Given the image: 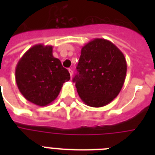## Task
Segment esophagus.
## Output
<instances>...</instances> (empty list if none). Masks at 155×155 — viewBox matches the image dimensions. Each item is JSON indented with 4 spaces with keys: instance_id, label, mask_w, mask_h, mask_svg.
I'll use <instances>...</instances> for the list:
<instances>
[{
    "instance_id": "34e87169",
    "label": "esophagus",
    "mask_w": 155,
    "mask_h": 155,
    "mask_svg": "<svg viewBox=\"0 0 155 155\" xmlns=\"http://www.w3.org/2000/svg\"><path fill=\"white\" fill-rule=\"evenodd\" d=\"M68 71H69V73H70L71 77H72V75H73V71H72V69H71V68H69V69H68Z\"/></svg>"
}]
</instances>
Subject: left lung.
Returning a JSON list of instances; mask_svg holds the SVG:
<instances>
[{"label": "left lung", "instance_id": "1", "mask_svg": "<svg viewBox=\"0 0 155 155\" xmlns=\"http://www.w3.org/2000/svg\"><path fill=\"white\" fill-rule=\"evenodd\" d=\"M73 82L85 104L99 108L117 97L127 71L123 53L113 42L95 38L84 46Z\"/></svg>", "mask_w": 155, "mask_h": 155}]
</instances>
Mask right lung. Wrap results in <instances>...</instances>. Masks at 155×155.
Returning <instances> with one entry per match:
<instances>
[{
    "label": "right lung",
    "instance_id": "right-lung-1",
    "mask_svg": "<svg viewBox=\"0 0 155 155\" xmlns=\"http://www.w3.org/2000/svg\"><path fill=\"white\" fill-rule=\"evenodd\" d=\"M53 47L37 44L19 59L15 70L18 87L25 99L38 106H46L57 98L68 71L53 56Z\"/></svg>",
    "mask_w": 155,
    "mask_h": 155
}]
</instances>
